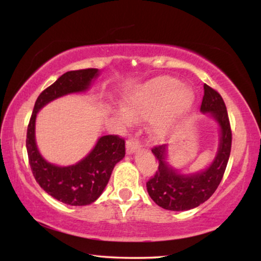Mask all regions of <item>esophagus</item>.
Masks as SVG:
<instances>
[{"instance_id":"obj_1","label":"esophagus","mask_w":261,"mask_h":261,"mask_svg":"<svg viewBox=\"0 0 261 261\" xmlns=\"http://www.w3.org/2000/svg\"><path fill=\"white\" fill-rule=\"evenodd\" d=\"M139 147H140V141L138 139H136V138H134V137H131V138L126 140V153L127 154L134 153Z\"/></svg>"}]
</instances>
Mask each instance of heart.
<instances>
[{
	"label": "heart",
	"mask_w": 261,
	"mask_h": 261,
	"mask_svg": "<svg viewBox=\"0 0 261 261\" xmlns=\"http://www.w3.org/2000/svg\"><path fill=\"white\" fill-rule=\"evenodd\" d=\"M193 93L179 81L170 76L153 78L137 87L127 98V109L135 118H148V131L160 138L177 124L193 103ZM126 110L120 113L122 120L130 122Z\"/></svg>",
	"instance_id": "heart-1"
}]
</instances>
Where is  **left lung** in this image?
I'll use <instances>...</instances> for the list:
<instances>
[{"label": "left lung", "mask_w": 261, "mask_h": 261, "mask_svg": "<svg viewBox=\"0 0 261 261\" xmlns=\"http://www.w3.org/2000/svg\"><path fill=\"white\" fill-rule=\"evenodd\" d=\"M200 110L210 113L219 123L221 137L219 151L207 169L191 175L179 174L166 162V145H158L152 152L158 159L156 173L147 180L149 197L162 208L188 211L205 202L215 192L222 180L231 151V129L222 96L208 85H204Z\"/></svg>", "instance_id": "8db88e82"}]
</instances>
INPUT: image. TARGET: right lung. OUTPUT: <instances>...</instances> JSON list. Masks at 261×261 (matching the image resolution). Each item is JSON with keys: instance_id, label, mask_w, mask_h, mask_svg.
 <instances>
[{"instance_id": "1", "label": "right lung", "mask_w": 261, "mask_h": 261, "mask_svg": "<svg viewBox=\"0 0 261 261\" xmlns=\"http://www.w3.org/2000/svg\"><path fill=\"white\" fill-rule=\"evenodd\" d=\"M98 69H82L62 74L35 101L26 134L29 163L38 184L53 198L71 206L94 202L101 196L115 165L125 155V141L117 135L103 136L86 158L73 166L57 167L47 162L35 144V117L39 110L60 96L86 91Z\"/></svg>"}]
</instances>
